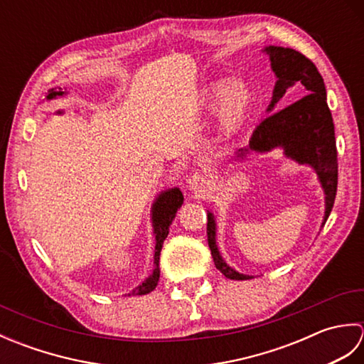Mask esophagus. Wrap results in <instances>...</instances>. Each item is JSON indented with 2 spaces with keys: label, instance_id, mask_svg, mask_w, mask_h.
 Returning a JSON list of instances; mask_svg holds the SVG:
<instances>
[{
  "label": "esophagus",
  "instance_id": "1",
  "mask_svg": "<svg viewBox=\"0 0 364 364\" xmlns=\"http://www.w3.org/2000/svg\"><path fill=\"white\" fill-rule=\"evenodd\" d=\"M208 184H210V181H208L206 175L200 173V172H196L194 175H191L189 180H188L189 189L194 191V192H205L206 188H208Z\"/></svg>",
  "mask_w": 364,
  "mask_h": 364
}]
</instances>
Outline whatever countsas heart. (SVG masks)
Here are the masks:
<instances>
[{"instance_id":"b5f03b06","label":"heart","mask_w":364,"mask_h":364,"mask_svg":"<svg viewBox=\"0 0 364 364\" xmlns=\"http://www.w3.org/2000/svg\"><path fill=\"white\" fill-rule=\"evenodd\" d=\"M252 89L242 78H233L228 82L213 81L203 92V106L215 109L222 123L235 125L249 111L252 105Z\"/></svg>"}]
</instances>
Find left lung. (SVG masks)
I'll return each instance as SVG.
<instances>
[{"label":"left lung","mask_w":364,"mask_h":364,"mask_svg":"<svg viewBox=\"0 0 364 364\" xmlns=\"http://www.w3.org/2000/svg\"><path fill=\"white\" fill-rule=\"evenodd\" d=\"M270 67L277 76L272 102L267 112H272L253 131L247 149L237 151V158L247 151L266 153L280 146L288 158L299 164L311 166L319 176L323 194H326L327 222L335 203L338 189V153L335 141V125L327 105L326 84L318 68L304 54L283 46H266ZM294 83L304 87L307 95L292 105L276 112V103L285 90ZM276 112L274 113L273 111ZM208 245L211 249L214 264L230 280H249L250 275L239 274L222 259L215 245V220L213 213H208Z\"/></svg>","instance_id":"obj_1"}]
</instances>
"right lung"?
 <instances>
[{
  "mask_svg": "<svg viewBox=\"0 0 364 364\" xmlns=\"http://www.w3.org/2000/svg\"><path fill=\"white\" fill-rule=\"evenodd\" d=\"M67 94L63 89H50L46 100H54L58 97H64ZM183 205V194L178 188L168 189L161 192L159 197L154 200L153 208H151V220H153V228H154V237H156V245H154V269L153 274L146 278V280L139 284L136 289L131 291L128 296H144V294L151 292L159 282V255L162 244H164L166 237L168 235V227L172 220L175 219V214L178 208Z\"/></svg>",
  "mask_w": 364,
  "mask_h": 364,
  "instance_id": "obj_1",
  "label": "right lung"
}]
</instances>
